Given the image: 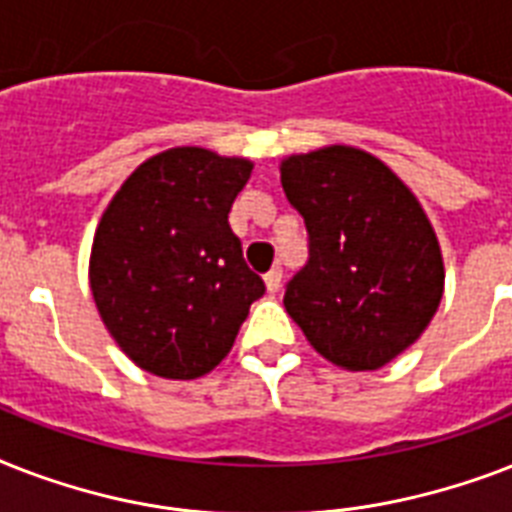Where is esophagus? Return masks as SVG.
<instances>
[{
  "mask_svg": "<svg viewBox=\"0 0 512 512\" xmlns=\"http://www.w3.org/2000/svg\"><path fill=\"white\" fill-rule=\"evenodd\" d=\"M263 281H265V289H268L271 295H276V292L281 289V268H271V271L263 276Z\"/></svg>",
  "mask_w": 512,
  "mask_h": 512,
  "instance_id": "esophagus-1",
  "label": "esophagus"
}]
</instances>
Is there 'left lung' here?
Returning a JSON list of instances; mask_svg holds the SVG:
<instances>
[{
  "instance_id": "obj_1",
  "label": "left lung",
  "mask_w": 512,
  "mask_h": 512,
  "mask_svg": "<svg viewBox=\"0 0 512 512\" xmlns=\"http://www.w3.org/2000/svg\"><path fill=\"white\" fill-rule=\"evenodd\" d=\"M279 170L311 249L284 308L327 361L380 369L420 340L444 297V257L425 209L361 148L292 154Z\"/></svg>"
}]
</instances>
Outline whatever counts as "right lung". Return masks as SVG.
<instances>
[{"label": "right lung", "mask_w": 512, "mask_h": 512, "mask_svg": "<svg viewBox=\"0 0 512 512\" xmlns=\"http://www.w3.org/2000/svg\"><path fill=\"white\" fill-rule=\"evenodd\" d=\"M255 164L180 146L140 164L108 201L90 289L108 335L146 372L196 380L233 348L263 279L228 225Z\"/></svg>", "instance_id": "add662e5"}]
</instances>
